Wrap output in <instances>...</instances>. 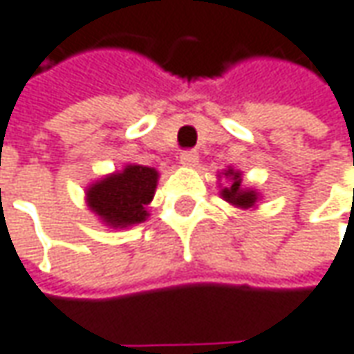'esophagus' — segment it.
Returning <instances> with one entry per match:
<instances>
[{
  "mask_svg": "<svg viewBox=\"0 0 354 354\" xmlns=\"http://www.w3.org/2000/svg\"><path fill=\"white\" fill-rule=\"evenodd\" d=\"M198 162V152L196 150H184L180 152V164L182 166H196Z\"/></svg>",
  "mask_w": 354,
  "mask_h": 354,
  "instance_id": "1",
  "label": "esophagus"
}]
</instances>
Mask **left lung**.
I'll use <instances>...</instances> for the list:
<instances>
[{
	"label": "left lung",
	"instance_id": "1",
	"mask_svg": "<svg viewBox=\"0 0 354 354\" xmlns=\"http://www.w3.org/2000/svg\"><path fill=\"white\" fill-rule=\"evenodd\" d=\"M223 176L230 178V182H232L227 188H223L222 192H220L225 202H230L232 206L243 207V209L255 206L257 192L255 190H248V188L241 186V174H239L238 170L227 168V170H223Z\"/></svg>",
	"mask_w": 354,
	"mask_h": 354
}]
</instances>
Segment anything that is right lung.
Wrapping results in <instances>:
<instances>
[{
  "instance_id": "add662e5",
  "label": "right lung",
  "mask_w": 354,
  "mask_h": 354,
  "mask_svg": "<svg viewBox=\"0 0 354 354\" xmlns=\"http://www.w3.org/2000/svg\"><path fill=\"white\" fill-rule=\"evenodd\" d=\"M158 172L154 168L129 164L120 172L109 174L91 184L86 190V204L111 227H129L145 222L147 206L154 198Z\"/></svg>"
}]
</instances>
